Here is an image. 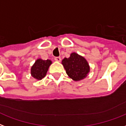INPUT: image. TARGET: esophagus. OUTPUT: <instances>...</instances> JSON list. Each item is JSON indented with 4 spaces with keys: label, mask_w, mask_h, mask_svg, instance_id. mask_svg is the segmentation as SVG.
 <instances>
[{
    "label": "esophagus",
    "mask_w": 126,
    "mask_h": 126,
    "mask_svg": "<svg viewBox=\"0 0 126 126\" xmlns=\"http://www.w3.org/2000/svg\"><path fill=\"white\" fill-rule=\"evenodd\" d=\"M54 59H55V60L57 61V62H60V61H61V58H60V57H56Z\"/></svg>",
    "instance_id": "34e87169"
}]
</instances>
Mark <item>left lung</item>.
I'll list each match as a JSON object with an SVG mask.
<instances>
[{
	"mask_svg": "<svg viewBox=\"0 0 126 126\" xmlns=\"http://www.w3.org/2000/svg\"><path fill=\"white\" fill-rule=\"evenodd\" d=\"M62 64L67 75L75 81L85 79L90 72L88 62L76 52L71 53L69 58H64L62 60Z\"/></svg>",
	"mask_w": 126,
	"mask_h": 126,
	"instance_id": "8db88e82",
	"label": "left lung"
}]
</instances>
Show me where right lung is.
<instances>
[{"mask_svg":"<svg viewBox=\"0 0 126 126\" xmlns=\"http://www.w3.org/2000/svg\"><path fill=\"white\" fill-rule=\"evenodd\" d=\"M50 60L38 58L31 68V75L36 80H41L47 75L49 66L52 64Z\"/></svg>","mask_w":126,"mask_h":126,"instance_id":"add662e5","label":"right lung"}]
</instances>
